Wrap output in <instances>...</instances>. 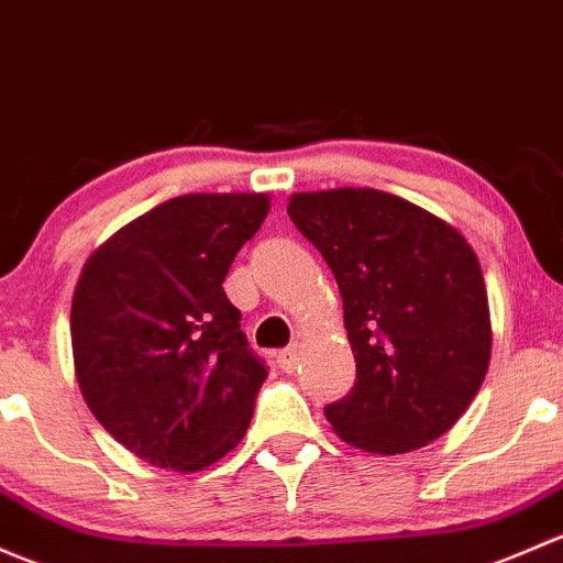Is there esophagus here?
<instances>
[{
	"instance_id": "34e87169",
	"label": "esophagus",
	"mask_w": 563,
	"mask_h": 563,
	"mask_svg": "<svg viewBox=\"0 0 563 563\" xmlns=\"http://www.w3.org/2000/svg\"><path fill=\"white\" fill-rule=\"evenodd\" d=\"M277 366L283 372H294L299 366V351L297 347H286V351L277 353Z\"/></svg>"
}]
</instances>
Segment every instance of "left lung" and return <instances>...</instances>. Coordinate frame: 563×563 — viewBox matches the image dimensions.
Listing matches in <instances>:
<instances>
[{
    "label": "left lung",
    "mask_w": 563,
    "mask_h": 563,
    "mask_svg": "<svg viewBox=\"0 0 563 563\" xmlns=\"http://www.w3.org/2000/svg\"><path fill=\"white\" fill-rule=\"evenodd\" d=\"M288 216L342 294L356 383L327 421L369 453L445 434L483 386L488 297L475 251L421 207L375 188L294 194Z\"/></svg>",
    "instance_id": "obj_1"
}]
</instances>
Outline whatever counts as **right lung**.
Segmentation results:
<instances>
[{
	"instance_id": "obj_1",
	"label": "right lung",
	"mask_w": 563,
	"mask_h": 563,
	"mask_svg": "<svg viewBox=\"0 0 563 563\" xmlns=\"http://www.w3.org/2000/svg\"><path fill=\"white\" fill-rule=\"evenodd\" d=\"M266 212V194H186L82 266L69 321L82 399L147 464L197 472L245 437L266 364L223 280Z\"/></svg>"
}]
</instances>
